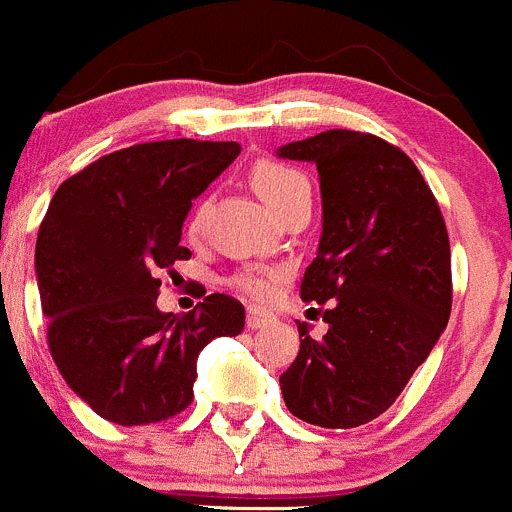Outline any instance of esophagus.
<instances>
[{
  "label": "esophagus",
  "mask_w": 512,
  "mask_h": 512,
  "mask_svg": "<svg viewBox=\"0 0 512 512\" xmlns=\"http://www.w3.org/2000/svg\"><path fill=\"white\" fill-rule=\"evenodd\" d=\"M271 321H274V316L266 314V311H259V309H248V314H246L248 329H261V326L271 324Z\"/></svg>",
  "instance_id": "34e87169"
}]
</instances>
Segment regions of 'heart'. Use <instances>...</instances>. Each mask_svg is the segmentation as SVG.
<instances>
[{
	"label": "heart",
	"instance_id": "1",
	"mask_svg": "<svg viewBox=\"0 0 512 512\" xmlns=\"http://www.w3.org/2000/svg\"><path fill=\"white\" fill-rule=\"evenodd\" d=\"M251 186L253 191L259 193L261 201L271 208V211H279L284 203H289L291 198L299 196V193L311 191L309 178L301 173L294 165L279 163V160H261V163L253 165L251 170ZM201 211L203 206H198L193 211L191 221H188V231L196 233L198 223H201ZM236 289H241L243 294L251 296L256 301H266L276 289V276L274 274H241L233 279Z\"/></svg>",
	"mask_w": 512,
	"mask_h": 512
}]
</instances>
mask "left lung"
<instances>
[{
	"label": "left lung",
	"instance_id": "obj_1",
	"mask_svg": "<svg viewBox=\"0 0 512 512\" xmlns=\"http://www.w3.org/2000/svg\"><path fill=\"white\" fill-rule=\"evenodd\" d=\"M276 155L319 170L321 238L301 299L332 304L321 339L299 324L301 347L279 377L281 394L309 425H367L392 407L450 319L440 206L417 165L377 135L326 130Z\"/></svg>",
	"mask_w": 512,
	"mask_h": 512
}]
</instances>
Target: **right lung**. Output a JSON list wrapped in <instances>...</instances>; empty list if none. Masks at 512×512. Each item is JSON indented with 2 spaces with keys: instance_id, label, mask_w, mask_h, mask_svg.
Wrapping results in <instances>:
<instances>
[{
  "instance_id": "add662e5",
  "label": "right lung",
  "mask_w": 512,
  "mask_h": 512,
  "mask_svg": "<svg viewBox=\"0 0 512 512\" xmlns=\"http://www.w3.org/2000/svg\"><path fill=\"white\" fill-rule=\"evenodd\" d=\"M238 143L158 140L95 160L52 196L34 274L47 342L67 387L102 420H168L193 399L196 359L243 332L241 301L211 294L188 314L158 309V271L191 259L183 223Z\"/></svg>"
}]
</instances>
